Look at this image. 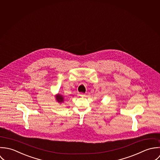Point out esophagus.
Wrapping results in <instances>:
<instances>
[{"mask_svg": "<svg viewBox=\"0 0 160 160\" xmlns=\"http://www.w3.org/2000/svg\"><path fill=\"white\" fill-rule=\"evenodd\" d=\"M78 95L79 96H80V97H85V95L83 94V93H78Z\"/></svg>", "mask_w": 160, "mask_h": 160, "instance_id": "obj_1", "label": "esophagus"}]
</instances>
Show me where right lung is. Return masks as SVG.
<instances>
[{
  "mask_svg": "<svg viewBox=\"0 0 160 160\" xmlns=\"http://www.w3.org/2000/svg\"><path fill=\"white\" fill-rule=\"evenodd\" d=\"M56 99L57 100V101L58 102H64V97L62 96V95H61L59 94H58L56 96Z\"/></svg>",
  "mask_w": 160,
  "mask_h": 160,
  "instance_id": "add662e5",
  "label": "right lung"
}]
</instances>
